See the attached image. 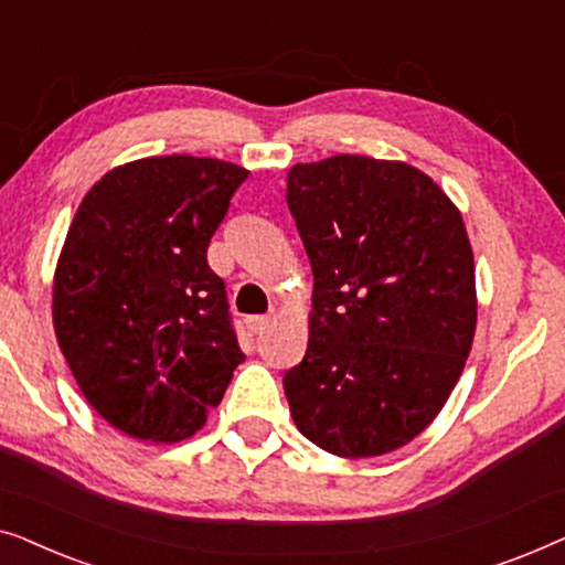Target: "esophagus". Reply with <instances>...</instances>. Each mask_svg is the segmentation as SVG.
<instances>
[{
  "label": "esophagus",
  "instance_id": "34e87169",
  "mask_svg": "<svg viewBox=\"0 0 565 565\" xmlns=\"http://www.w3.org/2000/svg\"><path fill=\"white\" fill-rule=\"evenodd\" d=\"M269 316H252L249 321H246V327L252 329V334H262V331H265L267 327H269Z\"/></svg>",
  "mask_w": 565,
  "mask_h": 565
}]
</instances>
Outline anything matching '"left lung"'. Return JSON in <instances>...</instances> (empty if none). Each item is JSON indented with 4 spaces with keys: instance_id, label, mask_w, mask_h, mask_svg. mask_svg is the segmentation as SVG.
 <instances>
[{
    "instance_id": "obj_1",
    "label": "left lung",
    "mask_w": 565,
    "mask_h": 565,
    "mask_svg": "<svg viewBox=\"0 0 565 565\" xmlns=\"http://www.w3.org/2000/svg\"><path fill=\"white\" fill-rule=\"evenodd\" d=\"M288 207L313 269L308 350L282 377L300 435L339 458L398 450L429 427L476 334L460 211L404 161L296 164Z\"/></svg>"
}]
</instances>
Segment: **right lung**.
<instances>
[{"mask_svg": "<svg viewBox=\"0 0 565 565\" xmlns=\"http://www.w3.org/2000/svg\"><path fill=\"white\" fill-rule=\"evenodd\" d=\"M246 177L188 153L138 159L107 172L74 215L53 329L84 398L130 437H192L244 362L207 244Z\"/></svg>", "mask_w": 565, "mask_h": 565, "instance_id": "right-lung-1", "label": "right lung"}]
</instances>
